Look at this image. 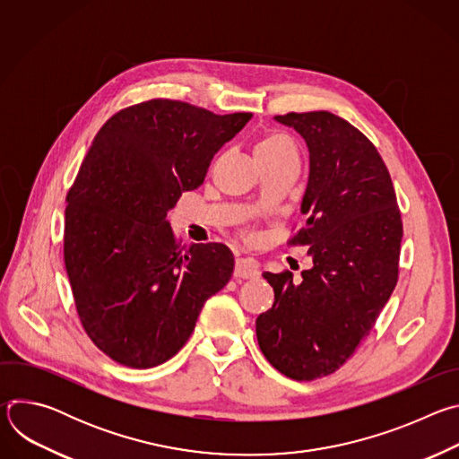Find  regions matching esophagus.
<instances>
[{
	"label": "esophagus",
	"instance_id": "obj_1",
	"mask_svg": "<svg viewBox=\"0 0 459 459\" xmlns=\"http://www.w3.org/2000/svg\"><path fill=\"white\" fill-rule=\"evenodd\" d=\"M259 276L257 264L250 257H238L234 267V278L236 280H252Z\"/></svg>",
	"mask_w": 459,
	"mask_h": 459
}]
</instances>
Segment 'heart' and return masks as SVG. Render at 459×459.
<instances>
[{
  "label": "heart",
  "instance_id": "obj_1",
  "mask_svg": "<svg viewBox=\"0 0 459 459\" xmlns=\"http://www.w3.org/2000/svg\"><path fill=\"white\" fill-rule=\"evenodd\" d=\"M283 152H294L292 142L280 133H269L254 147V156H276Z\"/></svg>",
  "mask_w": 459,
  "mask_h": 459
}]
</instances>
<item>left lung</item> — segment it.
<instances>
[{
	"mask_svg": "<svg viewBox=\"0 0 459 459\" xmlns=\"http://www.w3.org/2000/svg\"><path fill=\"white\" fill-rule=\"evenodd\" d=\"M308 147L305 225L289 239L308 245L312 267L265 273L274 305L255 319L269 363L287 377L312 381L336 372L368 336L398 283L402 214L390 174L370 140L343 117L289 112Z\"/></svg>",
	"mask_w": 459,
	"mask_h": 459,
	"instance_id": "obj_1",
	"label": "left lung"
}]
</instances>
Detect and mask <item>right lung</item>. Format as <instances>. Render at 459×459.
<instances>
[{
    "label": "right lung",
    "instance_id": "add662e5",
    "mask_svg": "<svg viewBox=\"0 0 459 459\" xmlns=\"http://www.w3.org/2000/svg\"><path fill=\"white\" fill-rule=\"evenodd\" d=\"M250 117L151 100L116 112L96 134L67 194L63 255L85 333L119 365L170 359L229 283V247H181L167 212Z\"/></svg>",
    "mask_w": 459,
    "mask_h": 459
}]
</instances>
